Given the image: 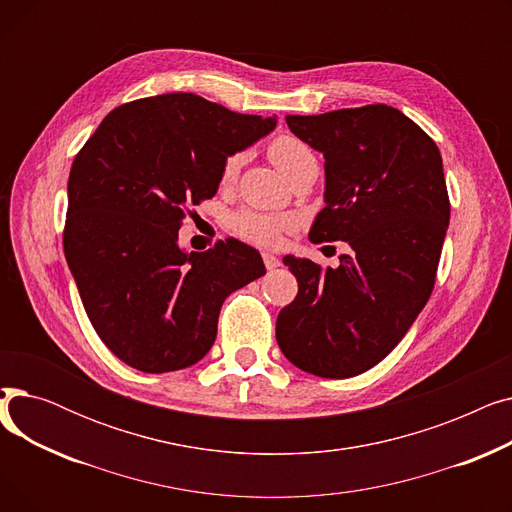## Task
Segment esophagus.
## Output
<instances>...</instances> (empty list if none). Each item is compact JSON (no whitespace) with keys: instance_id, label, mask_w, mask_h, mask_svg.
Returning a JSON list of instances; mask_svg holds the SVG:
<instances>
[{"instance_id":"1","label":"esophagus","mask_w":512,"mask_h":512,"mask_svg":"<svg viewBox=\"0 0 512 512\" xmlns=\"http://www.w3.org/2000/svg\"><path fill=\"white\" fill-rule=\"evenodd\" d=\"M261 257H263V263H265L267 270H276V267L280 265V259L274 253H263Z\"/></svg>"}]
</instances>
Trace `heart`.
<instances>
[{
  "mask_svg": "<svg viewBox=\"0 0 512 512\" xmlns=\"http://www.w3.org/2000/svg\"><path fill=\"white\" fill-rule=\"evenodd\" d=\"M267 155H270L274 166L288 180L305 168H317V157L313 149L299 137H292V134H280V137H276L270 143V147H267ZM240 161L242 157L238 153L230 155L224 161L222 182H232L236 178ZM286 226H288V220L282 218V215L263 213L255 209H240L230 218V228L234 230V234L261 247H270L274 242H278L280 232Z\"/></svg>",
  "mask_w": 512,
  "mask_h": 512,
  "instance_id": "obj_1",
  "label": "heart"
}]
</instances>
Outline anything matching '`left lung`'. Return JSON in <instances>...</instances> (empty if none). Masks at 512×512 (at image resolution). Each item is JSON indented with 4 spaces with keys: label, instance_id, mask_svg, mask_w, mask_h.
Segmentation results:
<instances>
[{
    "label": "left lung",
    "instance_id": "left-lung-1",
    "mask_svg": "<svg viewBox=\"0 0 512 512\" xmlns=\"http://www.w3.org/2000/svg\"><path fill=\"white\" fill-rule=\"evenodd\" d=\"M326 159V207L311 242L344 240L338 267L284 257L297 299L276 321L284 357L319 378H353L378 365L413 326L434 290L450 220L436 143L384 103L286 116Z\"/></svg>",
    "mask_w": 512,
    "mask_h": 512
}]
</instances>
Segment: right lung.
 I'll list each match as a JSON object with an SVG mask.
<instances>
[{"label": "right lung", "mask_w": 512, "mask_h": 512, "mask_svg": "<svg viewBox=\"0 0 512 512\" xmlns=\"http://www.w3.org/2000/svg\"><path fill=\"white\" fill-rule=\"evenodd\" d=\"M276 128L195 93L124 103L74 157L64 253L103 344L126 365L166 373L201 361L230 292L265 274L253 247L178 245L184 213L218 193L224 161Z\"/></svg>", "instance_id": "1"}]
</instances>
